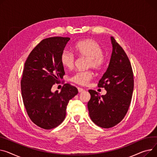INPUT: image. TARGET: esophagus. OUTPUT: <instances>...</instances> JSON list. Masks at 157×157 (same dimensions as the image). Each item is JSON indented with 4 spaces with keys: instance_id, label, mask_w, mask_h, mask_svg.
Listing matches in <instances>:
<instances>
[{
    "instance_id": "obj_1",
    "label": "esophagus",
    "mask_w": 157,
    "mask_h": 157,
    "mask_svg": "<svg viewBox=\"0 0 157 157\" xmlns=\"http://www.w3.org/2000/svg\"><path fill=\"white\" fill-rule=\"evenodd\" d=\"M78 91H79V93L83 92V91H85V90H84V89H82V88H79V87H78Z\"/></svg>"
}]
</instances>
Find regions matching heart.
Segmentation results:
<instances>
[{
	"instance_id": "heart-1",
	"label": "heart",
	"mask_w": 157,
	"mask_h": 157,
	"mask_svg": "<svg viewBox=\"0 0 157 157\" xmlns=\"http://www.w3.org/2000/svg\"><path fill=\"white\" fill-rule=\"evenodd\" d=\"M75 49L77 53L88 58L87 67H93L96 70H101L105 64V59L103 55V49L101 46L93 40H86L78 42ZM60 62L64 67L71 69L75 65V56L71 52L64 50L60 56ZM93 78V72L90 71L77 72L72 76L71 80L78 85H86Z\"/></svg>"
}]
</instances>
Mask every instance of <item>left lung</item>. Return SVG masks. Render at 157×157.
I'll return each instance as SVG.
<instances>
[{
	"instance_id": "left-lung-1",
	"label": "left lung",
	"mask_w": 157,
	"mask_h": 157,
	"mask_svg": "<svg viewBox=\"0 0 157 157\" xmlns=\"http://www.w3.org/2000/svg\"><path fill=\"white\" fill-rule=\"evenodd\" d=\"M112 52L109 67L98 82V86L107 91L99 95L89 90L91 98L88 103L92 121L103 128H110L119 124L129 109L134 88L132 67L126 52L111 36Z\"/></svg>"
}]
</instances>
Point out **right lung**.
I'll use <instances>...</instances> for the list:
<instances>
[{
    "label": "right lung",
    "instance_id": "add662e5",
    "mask_svg": "<svg viewBox=\"0 0 157 157\" xmlns=\"http://www.w3.org/2000/svg\"><path fill=\"white\" fill-rule=\"evenodd\" d=\"M69 40L56 36L41 40L25 64L21 81L24 105L31 121L44 129H53L62 122L69 101L78 93L68 83L60 93L51 91L65 74L60 56Z\"/></svg>",
    "mask_w": 157,
    "mask_h": 157
}]
</instances>
